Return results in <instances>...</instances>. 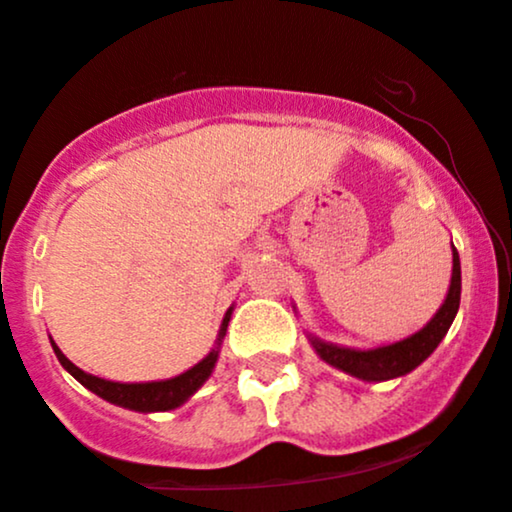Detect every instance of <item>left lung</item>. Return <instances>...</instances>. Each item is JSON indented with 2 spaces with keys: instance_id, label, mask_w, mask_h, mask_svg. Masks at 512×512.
Masks as SVG:
<instances>
[{
  "instance_id": "1",
  "label": "left lung",
  "mask_w": 512,
  "mask_h": 512,
  "mask_svg": "<svg viewBox=\"0 0 512 512\" xmlns=\"http://www.w3.org/2000/svg\"><path fill=\"white\" fill-rule=\"evenodd\" d=\"M452 251H455V254H452V280L447 300L438 309V314H435L421 331L413 333L411 338H404V341L392 343V346L372 350L341 348L333 346V343H324L312 338V346L317 348V353L329 365L367 382L394 380V377L406 375L413 367L421 365L423 360L438 348L442 338H445V333L450 329L452 321H455V314L459 309V297H462V268H459L457 249Z\"/></svg>"
}]
</instances>
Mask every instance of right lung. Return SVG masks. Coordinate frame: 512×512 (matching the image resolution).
<instances>
[{
	"instance_id": "obj_1",
	"label": "right lung",
	"mask_w": 512,
	"mask_h": 512,
	"mask_svg": "<svg viewBox=\"0 0 512 512\" xmlns=\"http://www.w3.org/2000/svg\"><path fill=\"white\" fill-rule=\"evenodd\" d=\"M229 314H232V309H229V312L225 314V319H222L220 338H217V341H222V338H225ZM53 350H55L57 360L62 363V367L70 372L74 380L82 382L86 389H91V392L99 394L101 399L111 401V404H118V406H123V409L142 411V413L169 411V409H176V406H181L188 396H191L193 392H198L200 384L208 380L212 367H215V363H217V350H212L208 358H203L198 365L191 367V370H186L179 377H171V380H164V382L123 384V382L101 380V377H94V375H89V372L79 370L77 365L70 363V360L62 355V350L55 346V341H53Z\"/></svg>"
}]
</instances>
